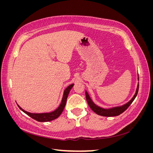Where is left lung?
<instances>
[{"mask_svg": "<svg viewBox=\"0 0 153 153\" xmlns=\"http://www.w3.org/2000/svg\"><path fill=\"white\" fill-rule=\"evenodd\" d=\"M138 79L139 80V78H138ZM138 87H139V85H138L137 86V89L136 91V92L135 95L133 97V98L128 102L126 104H125L123 106H117V107H114L112 108H109V109H105L102 108L101 107H99L97 105H96L93 101H92L89 97V94H88L87 92L85 91V97H86V100L88 103V105L90 106V108L92 109V111L97 114L98 115H101V116H105V117H113V116H117V115H119L120 114H121L123 112H124L125 110H126L129 106L130 105L133 100H135L136 98V96L138 94Z\"/></svg>", "mask_w": 153, "mask_h": 153, "instance_id": "left-lung-1", "label": "left lung"}]
</instances>
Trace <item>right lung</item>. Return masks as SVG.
<instances>
[{
	"label": "right lung",
	"instance_id": "1",
	"mask_svg": "<svg viewBox=\"0 0 153 153\" xmlns=\"http://www.w3.org/2000/svg\"><path fill=\"white\" fill-rule=\"evenodd\" d=\"M73 85L74 84H71L70 85H69L65 90H64L63 97H62V100L61 105H59V106L56 110L53 111V112H52L42 113V114L30 113V112H27V111H25L24 110H23L18 105H17L18 106V107L20 108V109L23 111V112L25 113L27 115H28L29 116H30L33 119L36 120V121H37L48 122V121H52V120H54L55 119H57V117H59L60 116V115L62 114L64 107H65V105H66V103L67 98H68V96L69 94V91H70V90L71 89V88L73 87Z\"/></svg>",
	"mask_w": 153,
	"mask_h": 153
}]
</instances>
